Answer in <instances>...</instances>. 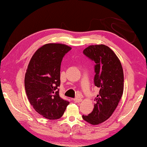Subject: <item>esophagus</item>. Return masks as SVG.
Returning a JSON list of instances; mask_svg holds the SVG:
<instances>
[{
    "label": "esophagus",
    "instance_id": "obj_1",
    "mask_svg": "<svg viewBox=\"0 0 147 147\" xmlns=\"http://www.w3.org/2000/svg\"><path fill=\"white\" fill-rule=\"evenodd\" d=\"M74 100L75 102H80L82 100V98H80V97H77V98H74Z\"/></svg>",
    "mask_w": 147,
    "mask_h": 147
}]
</instances>
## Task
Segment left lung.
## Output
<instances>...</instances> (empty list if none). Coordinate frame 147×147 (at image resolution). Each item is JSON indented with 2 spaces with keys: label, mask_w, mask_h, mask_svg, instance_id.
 I'll return each mask as SVG.
<instances>
[{
  "label": "left lung",
  "mask_w": 147,
  "mask_h": 147,
  "mask_svg": "<svg viewBox=\"0 0 147 147\" xmlns=\"http://www.w3.org/2000/svg\"><path fill=\"white\" fill-rule=\"evenodd\" d=\"M83 53L95 62L94 85L100 88L93 111L82 116L88 123L97 125L108 119L117 107L124 90L123 69L114 52L104 45H90Z\"/></svg>",
  "instance_id": "1"
}]
</instances>
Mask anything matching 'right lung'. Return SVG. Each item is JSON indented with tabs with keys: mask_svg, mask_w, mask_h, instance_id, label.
I'll list each match as a JSON object with an SVG mask.
<instances>
[{
	"mask_svg": "<svg viewBox=\"0 0 147 147\" xmlns=\"http://www.w3.org/2000/svg\"><path fill=\"white\" fill-rule=\"evenodd\" d=\"M69 46L45 44L32 56L25 77L28 100L36 112L49 120L59 119L69 102L59 96L60 68Z\"/></svg>",
	"mask_w": 147,
	"mask_h": 147,
	"instance_id": "obj_1",
	"label": "right lung"
}]
</instances>
